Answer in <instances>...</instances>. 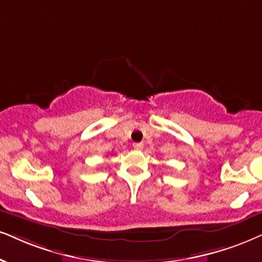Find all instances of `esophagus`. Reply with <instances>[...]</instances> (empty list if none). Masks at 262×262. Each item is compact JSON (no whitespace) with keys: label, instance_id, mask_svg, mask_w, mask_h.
Returning <instances> with one entry per match:
<instances>
[{"label":"esophagus","instance_id":"34e87169","mask_svg":"<svg viewBox=\"0 0 262 262\" xmlns=\"http://www.w3.org/2000/svg\"><path fill=\"white\" fill-rule=\"evenodd\" d=\"M133 147L135 148V150H141V148L144 147V144H142V142H134Z\"/></svg>","mask_w":262,"mask_h":262}]
</instances>
